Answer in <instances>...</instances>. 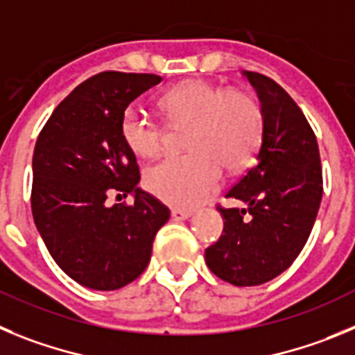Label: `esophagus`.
<instances>
[{"label": "esophagus", "mask_w": 355, "mask_h": 355, "mask_svg": "<svg viewBox=\"0 0 355 355\" xmlns=\"http://www.w3.org/2000/svg\"><path fill=\"white\" fill-rule=\"evenodd\" d=\"M191 216H193L191 210H180V209L171 210V219H173V221H185V219H189Z\"/></svg>", "instance_id": "obj_1"}]
</instances>
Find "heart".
<instances>
[{
	"label": "heart",
	"instance_id": "obj_1",
	"mask_svg": "<svg viewBox=\"0 0 355 355\" xmlns=\"http://www.w3.org/2000/svg\"><path fill=\"white\" fill-rule=\"evenodd\" d=\"M159 104L173 125L191 123L189 154L168 155L145 171L146 189L168 205L196 207L217 187L223 164L239 170L257 154L263 113L245 92L194 79L164 92ZM120 134L138 157H154L164 145V127L138 106L123 111Z\"/></svg>",
	"mask_w": 355,
	"mask_h": 355
}]
</instances>
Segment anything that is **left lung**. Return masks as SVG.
<instances>
[{
	"instance_id": "1",
	"label": "left lung",
	"mask_w": 355,
	"mask_h": 355,
	"mask_svg": "<svg viewBox=\"0 0 355 355\" xmlns=\"http://www.w3.org/2000/svg\"><path fill=\"white\" fill-rule=\"evenodd\" d=\"M263 113L257 164L226 198L245 209H219L223 235L205 249L209 269L235 286H257L285 272L304 248L322 201L318 143L304 113L276 81L242 72Z\"/></svg>"
}]
</instances>
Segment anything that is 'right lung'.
Masks as SVG:
<instances>
[{
	"label": "right lung",
	"mask_w": 355,
	"mask_h": 355,
	"mask_svg": "<svg viewBox=\"0 0 355 355\" xmlns=\"http://www.w3.org/2000/svg\"><path fill=\"white\" fill-rule=\"evenodd\" d=\"M155 74L102 72L79 85L38 136L31 212L60 269L92 290L129 285L148 265L155 233L170 219L138 187L136 155L120 134L123 111L159 85ZM132 193V206L107 198Z\"/></svg>",
	"instance_id": "add662e5"
}]
</instances>
